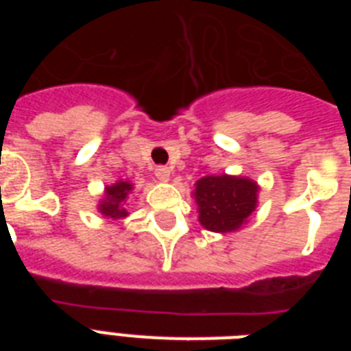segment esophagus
<instances>
[{
	"label": "esophagus",
	"mask_w": 351,
	"mask_h": 351,
	"mask_svg": "<svg viewBox=\"0 0 351 351\" xmlns=\"http://www.w3.org/2000/svg\"><path fill=\"white\" fill-rule=\"evenodd\" d=\"M154 175H156V178L162 182H167L171 178V169L169 167H165V165H158L156 169H154Z\"/></svg>",
	"instance_id": "1"
}]
</instances>
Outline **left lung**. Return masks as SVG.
Listing matches in <instances>:
<instances>
[{
  "mask_svg": "<svg viewBox=\"0 0 351 351\" xmlns=\"http://www.w3.org/2000/svg\"><path fill=\"white\" fill-rule=\"evenodd\" d=\"M195 200L200 224L215 233H231L242 228L256 208L258 186L244 176H204L195 184Z\"/></svg>",
  "mask_w": 351,
  "mask_h": 351,
  "instance_id": "8db88e82",
  "label": "left lung"
}]
</instances>
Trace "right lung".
I'll return each instance as SVG.
<instances>
[{"label":"right lung","instance_id":"right-lung-1","mask_svg":"<svg viewBox=\"0 0 351 351\" xmlns=\"http://www.w3.org/2000/svg\"><path fill=\"white\" fill-rule=\"evenodd\" d=\"M132 191V184L131 182H123L118 180L117 184L106 187V193H104V200L98 204V211H100L104 217L112 220H120L125 219L127 209L125 202L129 193Z\"/></svg>","mask_w":351,"mask_h":351}]
</instances>
